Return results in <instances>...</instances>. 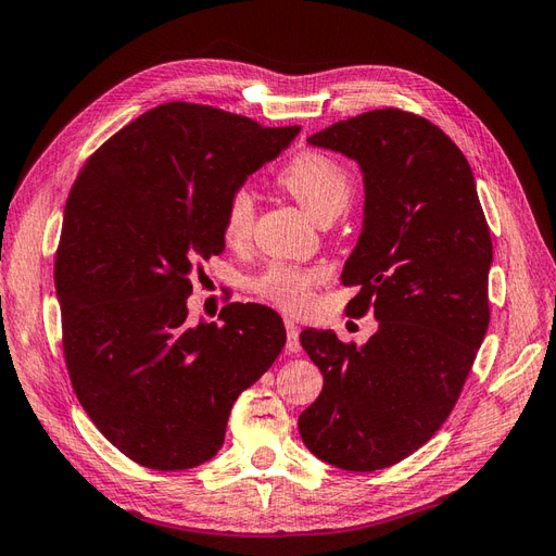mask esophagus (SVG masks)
<instances>
[{
  "instance_id": "esophagus-1",
  "label": "esophagus",
  "mask_w": 556,
  "mask_h": 556,
  "mask_svg": "<svg viewBox=\"0 0 556 556\" xmlns=\"http://www.w3.org/2000/svg\"><path fill=\"white\" fill-rule=\"evenodd\" d=\"M285 329H288V350L290 352H299L301 343H299V327L292 317H285Z\"/></svg>"
}]
</instances>
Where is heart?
I'll list each match as a JSON object with an SVG mask.
<instances>
[{
	"label": "heart",
	"mask_w": 556,
	"mask_h": 556,
	"mask_svg": "<svg viewBox=\"0 0 556 556\" xmlns=\"http://www.w3.org/2000/svg\"><path fill=\"white\" fill-rule=\"evenodd\" d=\"M280 188L288 190L308 215L317 223H331L350 204L355 192V180L345 169V164L333 160L331 155L317 153V150H304L292 160L282 164L276 176ZM255 225V201L245 188L231 190L225 199L223 211V237L229 245H243ZM325 280V271L317 266H296V264H271L262 276L255 278L252 288L255 292L271 301L274 306L301 313L311 306L313 290Z\"/></svg>",
	"instance_id": "1"
}]
</instances>
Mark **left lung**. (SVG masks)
Listing matches in <instances>:
<instances>
[{"label":"left lung","mask_w":556,"mask_h":556,"mask_svg":"<svg viewBox=\"0 0 556 556\" xmlns=\"http://www.w3.org/2000/svg\"><path fill=\"white\" fill-rule=\"evenodd\" d=\"M308 143L364 174V227L341 280L359 285L348 315L371 311L378 331L362 348L301 331L325 387L299 433L317 459L366 473L422 447L457 403L490 327L492 237L464 153L427 117L376 109Z\"/></svg>","instance_id":"obj_1"}]
</instances>
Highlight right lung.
Listing matches in <instances>:
<instances>
[{"instance_id": "1", "label": "right lung", "mask_w": 556, "mask_h": 556, "mask_svg": "<svg viewBox=\"0 0 556 556\" xmlns=\"http://www.w3.org/2000/svg\"><path fill=\"white\" fill-rule=\"evenodd\" d=\"M299 129L169 102L80 169L55 255L62 350L83 410L131 462L185 470L215 457L233 401L280 355L271 308L233 301L223 325L190 327L188 296L225 250L227 194Z\"/></svg>"}]
</instances>
